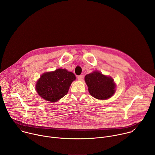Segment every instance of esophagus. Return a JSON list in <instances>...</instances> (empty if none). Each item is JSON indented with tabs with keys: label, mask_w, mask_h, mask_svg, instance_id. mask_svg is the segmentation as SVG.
I'll return each instance as SVG.
<instances>
[{
	"label": "esophagus",
	"mask_w": 155,
	"mask_h": 155,
	"mask_svg": "<svg viewBox=\"0 0 155 155\" xmlns=\"http://www.w3.org/2000/svg\"><path fill=\"white\" fill-rule=\"evenodd\" d=\"M83 78H84V77H83V75H80L78 76V77H77L78 80H80V81H82L83 80Z\"/></svg>",
	"instance_id": "34e87169"
}]
</instances>
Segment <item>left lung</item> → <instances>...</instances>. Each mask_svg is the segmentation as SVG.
<instances>
[{"label":"left lung","mask_w":155,"mask_h":155,"mask_svg":"<svg viewBox=\"0 0 155 155\" xmlns=\"http://www.w3.org/2000/svg\"><path fill=\"white\" fill-rule=\"evenodd\" d=\"M90 94L96 99L105 100L115 93L116 84L114 79L103 75L101 72L94 71L84 77Z\"/></svg>","instance_id":"obj_1"}]
</instances>
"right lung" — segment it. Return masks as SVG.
Listing matches in <instances>:
<instances>
[{
    "mask_svg": "<svg viewBox=\"0 0 155 155\" xmlns=\"http://www.w3.org/2000/svg\"><path fill=\"white\" fill-rule=\"evenodd\" d=\"M75 79L74 73L65 69H58L43 74L37 81L35 89L41 98L54 102L67 94Z\"/></svg>",
    "mask_w": 155,
    "mask_h": 155,
    "instance_id": "obj_1",
    "label": "right lung"
}]
</instances>
